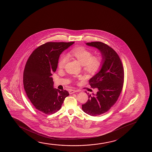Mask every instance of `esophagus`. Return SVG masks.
<instances>
[{
	"label": "esophagus",
	"instance_id": "1",
	"mask_svg": "<svg viewBox=\"0 0 152 152\" xmlns=\"http://www.w3.org/2000/svg\"><path fill=\"white\" fill-rule=\"evenodd\" d=\"M79 91H80L79 90H73V89H72V90L69 91V93L70 94H72L76 93V92H79Z\"/></svg>",
	"mask_w": 152,
	"mask_h": 152
}]
</instances>
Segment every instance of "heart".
<instances>
[{"label": "heart", "mask_w": 152, "mask_h": 152, "mask_svg": "<svg viewBox=\"0 0 152 152\" xmlns=\"http://www.w3.org/2000/svg\"><path fill=\"white\" fill-rule=\"evenodd\" d=\"M68 56H72L76 59L83 65L85 72L90 75H94L99 72L103 65V59L99 55H92V53L84 47H75L70 50ZM68 61V57L61 55L58 61V67L63 69Z\"/></svg>", "instance_id": "obj_1"}]
</instances>
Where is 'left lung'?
Masks as SVG:
<instances>
[{
	"label": "left lung",
	"instance_id": "obj_1",
	"mask_svg": "<svg viewBox=\"0 0 152 152\" xmlns=\"http://www.w3.org/2000/svg\"><path fill=\"white\" fill-rule=\"evenodd\" d=\"M101 51L103 61L101 70L89 80L92 88L98 89L96 94L88 95L82 110L93 116L107 112L116 102L124 83V68L118 54L111 47L100 42H87Z\"/></svg>",
	"mask_w": 152,
	"mask_h": 152
}]
</instances>
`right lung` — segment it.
<instances>
[{
	"label": "right lung",
	"instance_id": "right-lung-1",
	"mask_svg": "<svg viewBox=\"0 0 152 152\" xmlns=\"http://www.w3.org/2000/svg\"><path fill=\"white\" fill-rule=\"evenodd\" d=\"M74 42H48L34 50L23 70V87L28 98L37 110L52 114L61 109L67 91L54 88L51 77L57 68L61 53Z\"/></svg>",
	"mask_w": 152,
	"mask_h": 152
}]
</instances>
